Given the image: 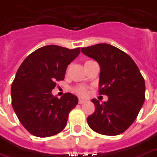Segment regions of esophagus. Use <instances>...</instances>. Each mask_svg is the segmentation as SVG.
Wrapping results in <instances>:
<instances>
[{"mask_svg":"<svg viewBox=\"0 0 157 157\" xmlns=\"http://www.w3.org/2000/svg\"><path fill=\"white\" fill-rule=\"evenodd\" d=\"M84 102H85V100H84V99H78V104H80V105H81V104H83Z\"/></svg>","mask_w":157,"mask_h":157,"instance_id":"1","label":"esophagus"}]
</instances>
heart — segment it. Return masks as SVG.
Masks as SVG:
<instances>
[{
    "mask_svg": "<svg viewBox=\"0 0 157 157\" xmlns=\"http://www.w3.org/2000/svg\"><path fill=\"white\" fill-rule=\"evenodd\" d=\"M74 93L77 94L78 95L80 96H86L88 94V89H87L86 87L82 86V85L75 87L74 89Z\"/></svg>",
    "mask_w": 157,
    "mask_h": 157,
    "instance_id": "b5f03b06",
    "label": "heart"
}]
</instances>
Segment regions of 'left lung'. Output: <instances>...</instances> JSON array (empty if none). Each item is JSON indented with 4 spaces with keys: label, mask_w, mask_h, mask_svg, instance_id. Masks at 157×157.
Here are the masks:
<instances>
[{
    "label": "left lung",
    "mask_w": 157,
    "mask_h": 157,
    "mask_svg": "<svg viewBox=\"0 0 157 157\" xmlns=\"http://www.w3.org/2000/svg\"><path fill=\"white\" fill-rule=\"evenodd\" d=\"M81 52L98 62L100 67L99 94L108 100L95 105L87 118L94 131L105 136H117L132 124L145 101V80L136 63L121 49L107 43L82 48Z\"/></svg>",
    "instance_id": "1"
}]
</instances>
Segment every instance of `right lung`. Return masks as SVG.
<instances>
[{
  "mask_svg": "<svg viewBox=\"0 0 157 157\" xmlns=\"http://www.w3.org/2000/svg\"><path fill=\"white\" fill-rule=\"evenodd\" d=\"M80 48L68 49L44 46L27 56L11 84V105L21 124L37 137L57 135L67 124L69 112L78 105L77 96L52 94L57 81L63 80L67 65L77 58Z\"/></svg>",
  "mask_w": 157,
  "mask_h": 157,
  "instance_id": "right-lung-1",
  "label": "right lung"
}]
</instances>
